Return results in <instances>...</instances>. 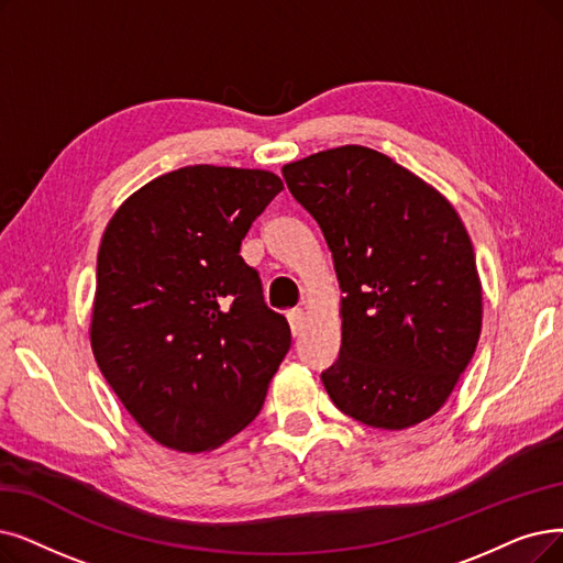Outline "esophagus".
Here are the masks:
<instances>
[{
    "label": "esophagus",
    "instance_id": "obj_1",
    "mask_svg": "<svg viewBox=\"0 0 563 563\" xmlns=\"http://www.w3.org/2000/svg\"><path fill=\"white\" fill-rule=\"evenodd\" d=\"M288 323H290V332L298 336L305 328V311L302 309H290L288 311Z\"/></svg>",
    "mask_w": 563,
    "mask_h": 563
}]
</instances>
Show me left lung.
I'll list each match as a JSON object with an SVG mask.
<instances>
[{
	"mask_svg": "<svg viewBox=\"0 0 563 563\" xmlns=\"http://www.w3.org/2000/svg\"><path fill=\"white\" fill-rule=\"evenodd\" d=\"M317 219L342 288V346L321 374L334 407L378 430L434 416L474 357L483 286L448 198L363 145L282 168Z\"/></svg>",
	"mask_w": 563,
	"mask_h": 563,
	"instance_id": "left-lung-1",
	"label": "left lung"
}]
</instances>
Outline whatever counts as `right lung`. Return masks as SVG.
Instances as JSON below:
<instances>
[{"label":"right lung","mask_w":563,"mask_h":563,"mask_svg":"<svg viewBox=\"0 0 563 563\" xmlns=\"http://www.w3.org/2000/svg\"><path fill=\"white\" fill-rule=\"evenodd\" d=\"M282 189L269 170L185 166L131 194L103 231L92 353L131 418L173 451L208 453L244 430L290 349L240 256Z\"/></svg>","instance_id":"1"}]
</instances>
